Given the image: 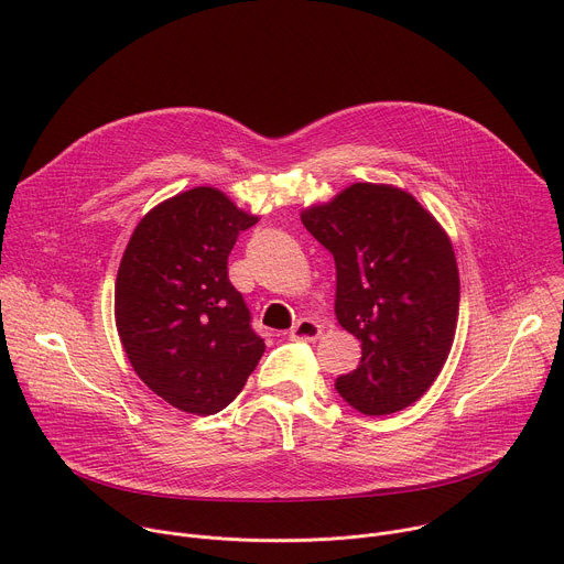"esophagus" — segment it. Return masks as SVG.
Listing matches in <instances>:
<instances>
[{
  "instance_id": "1",
  "label": "esophagus",
  "mask_w": 564,
  "mask_h": 564,
  "mask_svg": "<svg viewBox=\"0 0 564 564\" xmlns=\"http://www.w3.org/2000/svg\"><path fill=\"white\" fill-rule=\"evenodd\" d=\"M319 337H322V326L311 317L299 319L290 330V339L294 341H317Z\"/></svg>"
}]
</instances>
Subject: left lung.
I'll return each mask as SVG.
<instances>
[{"instance_id":"8db88e82","label":"left lung","mask_w":564,"mask_h":564,"mask_svg":"<svg viewBox=\"0 0 564 564\" xmlns=\"http://www.w3.org/2000/svg\"><path fill=\"white\" fill-rule=\"evenodd\" d=\"M335 259V315L362 360L335 382L365 416L414 404L438 378L458 322V268L441 223L404 188L355 182L301 212Z\"/></svg>"}]
</instances>
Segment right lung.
Listing matches in <instances>:
<instances>
[{
    "label": "right lung",
    "instance_id": "right-lung-1",
    "mask_svg": "<svg viewBox=\"0 0 564 564\" xmlns=\"http://www.w3.org/2000/svg\"><path fill=\"white\" fill-rule=\"evenodd\" d=\"M259 223L214 186L182 191L134 227L115 283V322L141 382L180 412L212 416L265 352L227 276L240 231Z\"/></svg>",
    "mask_w": 564,
    "mask_h": 564
}]
</instances>
